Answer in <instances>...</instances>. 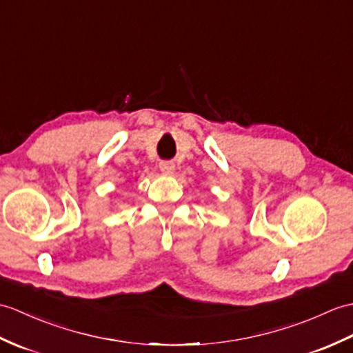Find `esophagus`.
I'll list each match as a JSON object with an SVG mask.
<instances>
[{"label": "esophagus", "mask_w": 353, "mask_h": 353, "mask_svg": "<svg viewBox=\"0 0 353 353\" xmlns=\"http://www.w3.org/2000/svg\"><path fill=\"white\" fill-rule=\"evenodd\" d=\"M159 168L163 174H171L174 171V163L171 161H161Z\"/></svg>", "instance_id": "obj_1"}]
</instances>
